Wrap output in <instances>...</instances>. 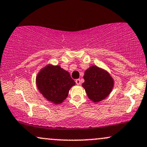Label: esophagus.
I'll return each instance as SVG.
<instances>
[{
	"instance_id": "esophagus-1",
	"label": "esophagus",
	"mask_w": 147,
	"mask_h": 147,
	"mask_svg": "<svg viewBox=\"0 0 147 147\" xmlns=\"http://www.w3.org/2000/svg\"><path fill=\"white\" fill-rule=\"evenodd\" d=\"M75 82H76V84H77V85H80L81 82H80V79H76Z\"/></svg>"
}]
</instances>
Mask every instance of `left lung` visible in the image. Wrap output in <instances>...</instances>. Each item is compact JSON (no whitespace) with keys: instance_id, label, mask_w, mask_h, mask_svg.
I'll use <instances>...</instances> for the list:
<instances>
[{"instance_id":"obj_1","label":"left lung","mask_w":147,"mask_h":147,"mask_svg":"<svg viewBox=\"0 0 147 147\" xmlns=\"http://www.w3.org/2000/svg\"><path fill=\"white\" fill-rule=\"evenodd\" d=\"M82 86L88 98L94 103L101 102L110 95L114 86V79L107 70L91 65L84 72Z\"/></svg>"}]
</instances>
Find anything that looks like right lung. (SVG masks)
Masks as SVG:
<instances>
[{
  "label": "right lung",
  "instance_id": "add662e5",
  "mask_svg": "<svg viewBox=\"0 0 147 147\" xmlns=\"http://www.w3.org/2000/svg\"><path fill=\"white\" fill-rule=\"evenodd\" d=\"M36 86L42 95L54 104H60L68 97L69 90L75 85L70 73L60 65L48 63L36 77Z\"/></svg>",
  "mask_w": 147,
  "mask_h": 147
}]
</instances>
